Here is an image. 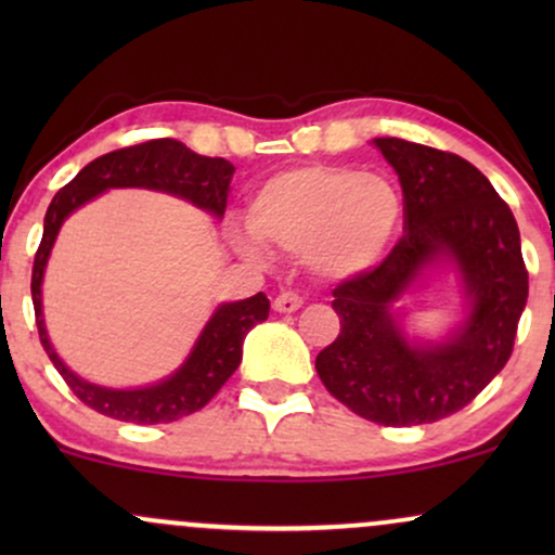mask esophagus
<instances>
[{
    "label": "esophagus",
    "mask_w": 555,
    "mask_h": 555,
    "mask_svg": "<svg viewBox=\"0 0 555 555\" xmlns=\"http://www.w3.org/2000/svg\"><path fill=\"white\" fill-rule=\"evenodd\" d=\"M305 305V297L297 295V292H282L276 299H273V308L279 310V313H295Z\"/></svg>",
    "instance_id": "34e87169"
}]
</instances>
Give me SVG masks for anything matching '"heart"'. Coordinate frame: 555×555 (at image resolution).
<instances>
[{
    "label": "heart",
    "instance_id": "1",
    "mask_svg": "<svg viewBox=\"0 0 555 555\" xmlns=\"http://www.w3.org/2000/svg\"><path fill=\"white\" fill-rule=\"evenodd\" d=\"M247 224L263 245L305 253L321 276L349 279L388 253L401 224V195L384 175L308 164L260 184ZM242 245L256 250L250 237Z\"/></svg>",
    "mask_w": 555,
    "mask_h": 555
}]
</instances>
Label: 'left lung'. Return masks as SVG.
<instances>
[{"label":"left lung","mask_w":555,"mask_h":555,"mask_svg":"<svg viewBox=\"0 0 555 555\" xmlns=\"http://www.w3.org/2000/svg\"><path fill=\"white\" fill-rule=\"evenodd\" d=\"M375 145L399 175L404 234L378 266L336 284L331 308L341 331L318 352L315 371L354 415L404 428L454 415L501 373L530 282L517 219L480 169L401 138ZM436 255L461 266L474 313L454 340L410 348L387 308Z\"/></svg>","instance_id":"left-lung-1"}]
</instances>
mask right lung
<instances>
[{"mask_svg":"<svg viewBox=\"0 0 555 555\" xmlns=\"http://www.w3.org/2000/svg\"><path fill=\"white\" fill-rule=\"evenodd\" d=\"M232 175L234 167L227 158L197 156L180 140L156 138L93 158L88 167L78 171L75 180H69L54 195L47 219H43L41 245H38L34 258L30 295H34L38 339L47 349L49 360L54 362V367L65 378L69 391L86 406L106 417L138 425L175 423V420L203 410L219 393V388L227 384L229 375L237 371L245 334L256 323L269 318V299H266L263 292H258V295L240 299V302L221 305L208 321L201 339H197L190 360L164 384L135 388V391H112V388L86 384L78 375L69 373L62 365V360L56 358L52 344L47 339V328H43L41 318L43 266H47L49 253H52L62 221L82 203L109 188L164 190V193L180 195L216 216H224Z\"/></svg>","mask_w":555,"mask_h":555,"instance_id":"add662e5","label":"right lung"}]
</instances>
